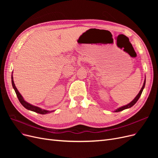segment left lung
Segmentation results:
<instances>
[{
    "mask_svg": "<svg viewBox=\"0 0 158 158\" xmlns=\"http://www.w3.org/2000/svg\"><path fill=\"white\" fill-rule=\"evenodd\" d=\"M145 84H146V79H145V80H144V84H143L142 88H141V89H140V92L138 93V94L136 95V98H135V99H134L131 103H129L128 104L126 105V106H123V107H121L118 108V109H116L114 111H115V112H119V111H123V110H125V109H128V108H130V107H132V106H134V105H135V104L137 102L138 99L140 98V95H141V94H142V91H143V89H144V87H145Z\"/></svg>",
    "mask_w": 158,
    "mask_h": 158,
    "instance_id": "1",
    "label": "left lung"
}]
</instances>
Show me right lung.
I'll use <instances>...</instances> for the list:
<instances>
[{
    "label": "right lung",
    "instance_id": "add662e5",
    "mask_svg": "<svg viewBox=\"0 0 158 158\" xmlns=\"http://www.w3.org/2000/svg\"><path fill=\"white\" fill-rule=\"evenodd\" d=\"M12 86H13V88L14 89V90H15V92L16 94V95L17 97L19 99V101H20V103L22 105V106L24 107L26 109H28V110H30V111H34L35 113H40V114H47V113H50L51 112H52L53 111H47V110H45V109H42L40 107H36V106H33V105L29 103L26 102L24 99H23V97L22 96V95L20 94V92H18V90L17 89L16 87L15 84H14V82L13 81V76H12Z\"/></svg>",
    "mask_w": 158,
    "mask_h": 158
}]
</instances>
